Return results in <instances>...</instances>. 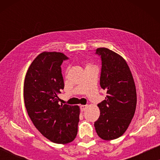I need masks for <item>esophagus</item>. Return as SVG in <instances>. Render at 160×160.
I'll return each instance as SVG.
<instances>
[{"instance_id": "34e87169", "label": "esophagus", "mask_w": 160, "mask_h": 160, "mask_svg": "<svg viewBox=\"0 0 160 160\" xmlns=\"http://www.w3.org/2000/svg\"><path fill=\"white\" fill-rule=\"evenodd\" d=\"M87 108V105H83V106H81V110L82 111H84Z\"/></svg>"}]
</instances>
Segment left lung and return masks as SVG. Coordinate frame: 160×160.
Returning <instances> with one entry per match:
<instances>
[{
    "label": "left lung",
    "instance_id": "obj_1",
    "mask_svg": "<svg viewBox=\"0 0 160 160\" xmlns=\"http://www.w3.org/2000/svg\"><path fill=\"white\" fill-rule=\"evenodd\" d=\"M95 54L101 58L100 84L107 95L98 104L100 115L94 125L98 136L109 141L122 136L132 119L137 103L136 89L123 58L107 48H98Z\"/></svg>",
    "mask_w": 160,
    "mask_h": 160
}]
</instances>
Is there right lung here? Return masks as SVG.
Segmentation results:
<instances>
[{
    "instance_id": "right-lung-1",
    "label": "right lung",
    "mask_w": 160,
    "mask_h": 160,
    "mask_svg": "<svg viewBox=\"0 0 160 160\" xmlns=\"http://www.w3.org/2000/svg\"><path fill=\"white\" fill-rule=\"evenodd\" d=\"M68 59L60 52L40 54L28 68L24 84L28 116L39 132L56 143L73 141L79 122L78 106L58 103V95L64 89L61 65Z\"/></svg>"
}]
</instances>
